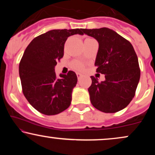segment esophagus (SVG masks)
<instances>
[{
	"label": "esophagus",
	"instance_id": "1",
	"mask_svg": "<svg viewBox=\"0 0 155 155\" xmlns=\"http://www.w3.org/2000/svg\"><path fill=\"white\" fill-rule=\"evenodd\" d=\"M76 76H77V78H78V79H79V78L81 77V76H82V75H81V74H80V73H76Z\"/></svg>",
	"mask_w": 155,
	"mask_h": 155
}]
</instances>
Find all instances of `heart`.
Masks as SVG:
<instances>
[{"label":"heart","mask_w":155,"mask_h":155,"mask_svg":"<svg viewBox=\"0 0 155 155\" xmlns=\"http://www.w3.org/2000/svg\"><path fill=\"white\" fill-rule=\"evenodd\" d=\"M72 68H74L76 71H82L84 68V64L80 61H74L71 63Z\"/></svg>","instance_id":"b5f03b06"}]
</instances>
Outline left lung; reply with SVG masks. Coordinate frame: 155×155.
Segmentation results:
<instances>
[{
    "mask_svg": "<svg viewBox=\"0 0 155 155\" xmlns=\"http://www.w3.org/2000/svg\"><path fill=\"white\" fill-rule=\"evenodd\" d=\"M84 33L98 41L96 72L105 74L106 78L100 82L90 76L92 84L88 91L91 104L104 113L120 111L133 100L140 79L134 48L129 41L109 28L84 29Z\"/></svg>",
    "mask_w": 155,
    "mask_h": 155,
    "instance_id": "obj_1",
    "label": "left lung"
}]
</instances>
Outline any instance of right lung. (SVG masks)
Returning <instances> with one entry per match:
<instances>
[{
    "instance_id": "1",
    "label": "right lung",
    "mask_w": 155,
    "mask_h": 155,
    "mask_svg": "<svg viewBox=\"0 0 155 155\" xmlns=\"http://www.w3.org/2000/svg\"><path fill=\"white\" fill-rule=\"evenodd\" d=\"M84 34V29L52 30L35 37L25 51L19 65L22 92L35 109L55 115L70 106L77 76L72 71L56 76L54 66L64 54L68 37Z\"/></svg>"
}]
</instances>
